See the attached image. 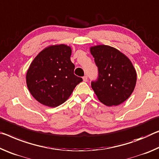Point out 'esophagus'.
I'll use <instances>...</instances> for the list:
<instances>
[{
  "label": "esophagus",
  "mask_w": 159,
  "mask_h": 159,
  "mask_svg": "<svg viewBox=\"0 0 159 159\" xmlns=\"http://www.w3.org/2000/svg\"><path fill=\"white\" fill-rule=\"evenodd\" d=\"M83 80H84V82H87V80H88L87 76H84V77H83Z\"/></svg>",
  "instance_id": "esophagus-1"
}]
</instances>
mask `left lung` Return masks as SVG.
I'll return each instance as SVG.
<instances>
[{
	"instance_id": "obj_1",
	"label": "left lung",
	"mask_w": 159,
	"mask_h": 159,
	"mask_svg": "<svg viewBox=\"0 0 159 159\" xmlns=\"http://www.w3.org/2000/svg\"><path fill=\"white\" fill-rule=\"evenodd\" d=\"M90 51L98 67L97 79L91 83L98 98L108 106L123 103L136 84L137 73L131 61L109 46H93Z\"/></svg>"
}]
</instances>
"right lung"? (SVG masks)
<instances>
[{"label":"right lung","mask_w":159,"mask_h":159,"mask_svg":"<svg viewBox=\"0 0 159 159\" xmlns=\"http://www.w3.org/2000/svg\"><path fill=\"white\" fill-rule=\"evenodd\" d=\"M72 51L64 44L43 49L31 63L27 72V85L36 101L56 107L70 97L82 78L74 74L70 61Z\"/></svg>","instance_id":"1"}]
</instances>
